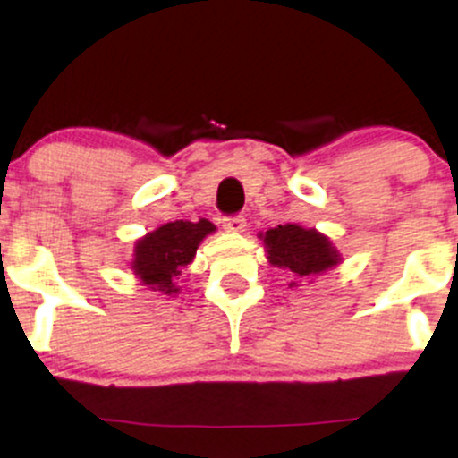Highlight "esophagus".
Masks as SVG:
<instances>
[{
	"instance_id": "1",
	"label": "esophagus",
	"mask_w": 458,
	"mask_h": 458,
	"mask_svg": "<svg viewBox=\"0 0 458 458\" xmlns=\"http://www.w3.org/2000/svg\"><path fill=\"white\" fill-rule=\"evenodd\" d=\"M222 224L228 233H243L247 225L243 215H228V217H224Z\"/></svg>"
}]
</instances>
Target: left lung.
<instances>
[{
  "instance_id": "left-lung-1",
  "label": "left lung",
  "mask_w": 458,
  "mask_h": 458,
  "mask_svg": "<svg viewBox=\"0 0 458 458\" xmlns=\"http://www.w3.org/2000/svg\"><path fill=\"white\" fill-rule=\"evenodd\" d=\"M262 243L269 251L273 267L291 271L293 276H314L338 265L340 256L329 243L327 236L317 230H306L297 224L277 225L262 234ZM295 284V282H293Z\"/></svg>"
}]
</instances>
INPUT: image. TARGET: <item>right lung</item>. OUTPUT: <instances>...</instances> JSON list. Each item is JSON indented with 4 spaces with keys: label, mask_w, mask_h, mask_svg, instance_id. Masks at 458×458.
Returning <instances> with one entry per match:
<instances>
[{
    "label": "right lung",
    "mask_w": 458,
    "mask_h": 458,
    "mask_svg": "<svg viewBox=\"0 0 458 458\" xmlns=\"http://www.w3.org/2000/svg\"><path fill=\"white\" fill-rule=\"evenodd\" d=\"M213 230L215 225L208 219H199L196 224L178 219L161 225L135 245V276H140V280L148 284L152 291H161L165 295L178 293L174 277L193 260L199 241Z\"/></svg>",
    "instance_id": "right-lung-1"
}]
</instances>
